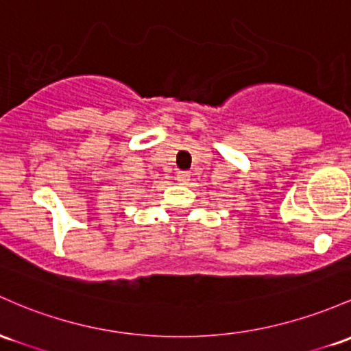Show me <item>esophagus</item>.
Segmentation results:
<instances>
[{
  "label": "esophagus",
  "mask_w": 351,
  "mask_h": 351,
  "mask_svg": "<svg viewBox=\"0 0 351 351\" xmlns=\"http://www.w3.org/2000/svg\"><path fill=\"white\" fill-rule=\"evenodd\" d=\"M175 180H176V182H178L180 184H186L188 182H190V173H186V171H178V173H176Z\"/></svg>",
  "instance_id": "34e87169"
}]
</instances>
